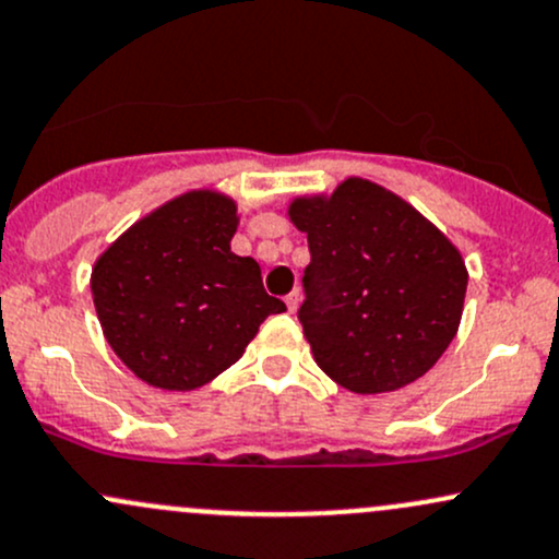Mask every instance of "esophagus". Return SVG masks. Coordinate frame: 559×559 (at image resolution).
Masks as SVG:
<instances>
[{
	"label": "esophagus",
	"instance_id": "esophagus-1",
	"mask_svg": "<svg viewBox=\"0 0 559 559\" xmlns=\"http://www.w3.org/2000/svg\"><path fill=\"white\" fill-rule=\"evenodd\" d=\"M285 304H287V309H290V311H296V309H298V304H300V290H293L290 296L285 298Z\"/></svg>",
	"mask_w": 559,
	"mask_h": 559
}]
</instances>
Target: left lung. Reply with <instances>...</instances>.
<instances>
[{
    "mask_svg": "<svg viewBox=\"0 0 559 559\" xmlns=\"http://www.w3.org/2000/svg\"><path fill=\"white\" fill-rule=\"evenodd\" d=\"M309 237L298 319L313 359L354 393L409 385L454 341L467 290L460 250L385 187L346 179L330 198H298Z\"/></svg>",
    "mask_w": 559,
    "mask_h": 559,
    "instance_id": "1",
    "label": "left lung"
}]
</instances>
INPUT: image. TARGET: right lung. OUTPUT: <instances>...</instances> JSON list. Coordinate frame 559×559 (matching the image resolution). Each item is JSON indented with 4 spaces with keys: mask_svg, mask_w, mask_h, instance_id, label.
I'll return each instance as SVG.
<instances>
[{
    "mask_svg": "<svg viewBox=\"0 0 559 559\" xmlns=\"http://www.w3.org/2000/svg\"><path fill=\"white\" fill-rule=\"evenodd\" d=\"M237 205L187 192L140 218L99 255L92 298L110 348L163 391H195L242 356L272 313L261 266L229 248Z\"/></svg>",
    "mask_w": 559,
    "mask_h": 559,
    "instance_id": "add662e5",
    "label": "right lung"
}]
</instances>
